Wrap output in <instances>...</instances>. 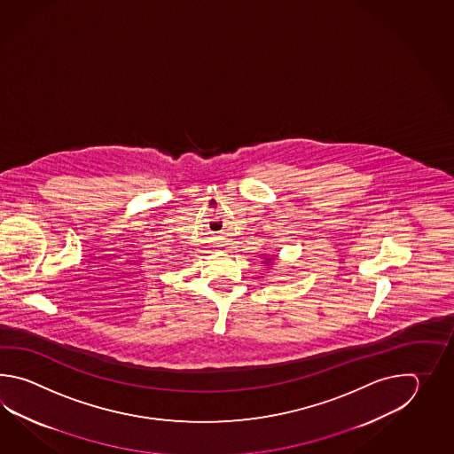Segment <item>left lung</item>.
I'll list each match as a JSON object with an SVG mask.
<instances>
[{"label":"left lung","mask_w":454,"mask_h":454,"mask_svg":"<svg viewBox=\"0 0 454 454\" xmlns=\"http://www.w3.org/2000/svg\"><path fill=\"white\" fill-rule=\"evenodd\" d=\"M272 261H274V256H272V258H266V260H264V264H266V266H270V262H272Z\"/></svg>","instance_id":"1"}]
</instances>
